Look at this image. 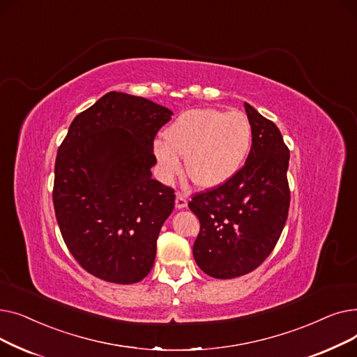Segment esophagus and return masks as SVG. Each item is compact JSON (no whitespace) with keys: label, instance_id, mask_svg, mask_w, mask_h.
I'll return each mask as SVG.
<instances>
[{"label":"esophagus","instance_id":"esophagus-1","mask_svg":"<svg viewBox=\"0 0 357 357\" xmlns=\"http://www.w3.org/2000/svg\"><path fill=\"white\" fill-rule=\"evenodd\" d=\"M175 205H176V208H185L186 205H188V198H186L182 192H178L176 194V201H175Z\"/></svg>","mask_w":357,"mask_h":357}]
</instances>
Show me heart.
Returning a JSON list of instances; mask_svg holds the SVG:
<instances>
[{
    "instance_id": "obj_1",
    "label": "heart",
    "mask_w": 357,
    "mask_h": 357,
    "mask_svg": "<svg viewBox=\"0 0 357 357\" xmlns=\"http://www.w3.org/2000/svg\"><path fill=\"white\" fill-rule=\"evenodd\" d=\"M163 140L153 149L163 179H172L181 171V156L190 181L211 190L231 179L245 163L252 126L241 111L197 108L182 112L166 127Z\"/></svg>"
}]
</instances>
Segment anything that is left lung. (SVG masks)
Segmentation results:
<instances>
[{
  "instance_id": "1",
  "label": "left lung",
  "mask_w": 357,
  "mask_h": 357,
  "mask_svg": "<svg viewBox=\"0 0 357 357\" xmlns=\"http://www.w3.org/2000/svg\"><path fill=\"white\" fill-rule=\"evenodd\" d=\"M252 147L245 166L217 188L192 197L199 220L194 259L217 279L246 275L272 253L288 218L289 149L273 121L245 102Z\"/></svg>"
}]
</instances>
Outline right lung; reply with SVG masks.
I'll use <instances>...</instances> for the list:
<instances>
[{"instance_id":"obj_1","label":"right lung","mask_w":357,"mask_h":357,"mask_svg":"<svg viewBox=\"0 0 357 357\" xmlns=\"http://www.w3.org/2000/svg\"><path fill=\"white\" fill-rule=\"evenodd\" d=\"M172 111L111 91L73 119L54 162L53 205L65 245L91 275L136 284L152 271L175 191L152 179L153 142Z\"/></svg>"}]
</instances>
